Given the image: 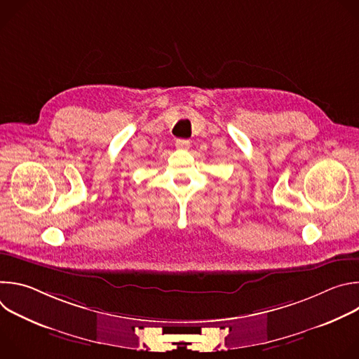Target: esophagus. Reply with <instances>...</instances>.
<instances>
[{
    "label": "esophagus",
    "instance_id": "obj_1",
    "mask_svg": "<svg viewBox=\"0 0 359 359\" xmlns=\"http://www.w3.org/2000/svg\"><path fill=\"white\" fill-rule=\"evenodd\" d=\"M176 147L180 150H187L190 147V140L187 139H177L176 140Z\"/></svg>",
    "mask_w": 359,
    "mask_h": 359
}]
</instances>
